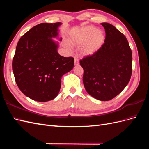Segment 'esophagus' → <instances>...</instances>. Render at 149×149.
Wrapping results in <instances>:
<instances>
[{
    "instance_id": "esophagus-1",
    "label": "esophagus",
    "mask_w": 149,
    "mask_h": 149,
    "mask_svg": "<svg viewBox=\"0 0 149 149\" xmlns=\"http://www.w3.org/2000/svg\"><path fill=\"white\" fill-rule=\"evenodd\" d=\"M79 63V60L77 58H74V65H78Z\"/></svg>"
}]
</instances>
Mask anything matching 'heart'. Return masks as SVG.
Masks as SVG:
<instances>
[{
	"label": "heart",
	"mask_w": 149,
	"mask_h": 149,
	"mask_svg": "<svg viewBox=\"0 0 149 149\" xmlns=\"http://www.w3.org/2000/svg\"><path fill=\"white\" fill-rule=\"evenodd\" d=\"M106 36L101 30L93 26H86L71 35V42L74 45L81 46L84 55H92L100 49L104 43Z\"/></svg>",
	"instance_id": "obj_1"
}]
</instances>
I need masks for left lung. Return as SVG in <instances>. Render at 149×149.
Instances as JSON below:
<instances>
[{
    "label": "left lung",
    "mask_w": 149,
    "mask_h": 149,
    "mask_svg": "<svg viewBox=\"0 0 149 149\" xmlns=\"http://www.w3.org/2000/svg\"><path fill=\"white\" fill-rule=\"evenodd\" d=\"M101 25L106 32L104 43L79 63L84 70L83 81L87 93L106 101L118 95L129 83L132 55L127 38L120 31L110 24Z\"/></svg>",
    "instance_id": "left-lung-1"
}]
</instances>
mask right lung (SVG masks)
<instances>
[{"label": "right lung", "mask_w": 149, "mask_h": 149, "mask_svg": "<svg viewBox=\"0 0 149 149\" xmlns=\"http://www.w3.org/2000/svg\"><path fill=\"white\" fill-rule=\"evenodd\" d=\"M61 25L60 22L40 24L17 43L12 61L15 81L20 91L34 101L47 102L55 98L62 76L74 66V58L59 55L58 43L52 39L58 37Z\"/></svg>", "instance_id": "add662e5"}]
</instances>
